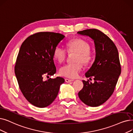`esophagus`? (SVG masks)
<instances>
[{
    "label": "esophagus",
    "instance_id": "obj_1",
    "mask_svg": "<svg viewBox=\"0 0 133 133\" xmlns=\"http://www.w3.org/2000/svg\"><path fill=\"white\" fill-rule=\"evenodd\" d=\"M74 80L73 79H65V82L66 83H70L72 82H73Z\"/></svg>",
    "mask_w": 133,
    "mask_h": 133
}]
</instances>
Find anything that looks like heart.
<instances>
[{
  "label": "heart",
  "instance_id": "heart-1",
  "mask_svg": "<svg viewBox=\"0 0 133 133\" xmlns=\"http://www.w3.org/2000/svg\"><path fill=\"white\" fill-rule=\"evenodd\" d=\"M68 53H76L77 54L74 63H68L60 68V74L62 76L69 78H77L83 68L82 63L88 65L93 60L94 54L90 49L88 42L81 38L72 39L66 44ZM67 53L66 50L60 46H57L53 51L54 59L61 63L66 59Z\"/></svg>",
  "mask_w": 133,
  "mask_h": 133
}]
</instances>
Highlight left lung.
<instances>
[{"mask_svg": "<svg viewBox=\"0 0 133 133\" xmlns=\"http://www.w3.org/2000/svg\"><path fill=\"white\" fill-rule=\"evenodd\" d=\"M77 33L91 37L96 49L95 60L85 73L86 78L93 77L95 82L83 80V88L78 96L88 106H99L112 95L121 72L118 50L112 40L99 30L90 29Z\"/></svg>", "mask_w": 133, "mask_h": 133, "instance_id": "obj_1", "label": "left lung"}]
</instances>
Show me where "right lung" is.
I'll return each mask as SVG.
<instances>
[{"instance_id": "add662e5", "label": "right lung", "mask_w": 133, "mask_h": 133, "mask_svg": "<svg viewBox=\"0 0 133 133\" xmlns=\"http://www.w3.org/2000/svg\"><path fill=\"white\" fill-rule=\"evenodd\" d=\"M65 37L59 33L39 32L29 36L21 46L15 73L23 95L34 106L49 105L65 82V79L59 77L43 79L56 73L53 51Z\"/></svg>"}]
</instances>
